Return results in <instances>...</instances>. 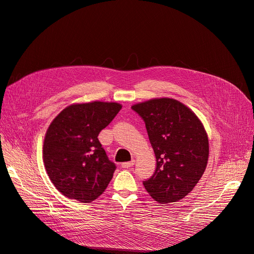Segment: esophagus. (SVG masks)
Here are the masks:
<instances>
[{"mask_svg": "<svg viewBox=\"0 0 254 254\" xmlns=\"http://www.w3.org/2000/svg\"><path fill=\"white\" fill-rule=\"evenodd\" d=\"M134 163H135V160H131V161H127V162H123V163L121 164V167H122V168H126V169H127V168H131V167H133V166H134Z\"/></svg>", "mask_w": 254, "mask_h": 254, "instance_id": "1", "label": "esophagus"}]
</instances>
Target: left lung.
Instances as JSON below:
<instances>
[{
    "label": "left lung",
    "instance_id": "obj_1",
    "mask_svg": "<svg viewBox=\"0 0 254 254\" xmlns=\"http://www.w3.org/2000/svg\"><path fill=\"white\" fill-rule=\"evenodd\" d=\"M144 120L157 159L154 175L143 182L159 203L190 193L207 168L209 139L201 121L173 98H155L132 106Z\"/></svg>",
    "mask_w": 254,
    "mask_h": 254
}]
</instances>
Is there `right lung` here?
I'll use <instances>...</instances> for the list:
<instances>
[{"label":"right lung","mask_w":254,"mask_h":254,"mask_svg":"<svg viewBox=\"0 0 254 254\" xmlns=\"http://www.w3.org/2000/svg\"><path fill=\"white\" fill-rule=\"evenodd\" d=\"M121 108L118 103L74 104L52 121L44 138L43 161L50 180L64 196L92 202L107 188L116 164L97 137Z\"/></svg>","instance_id":"obj_1"}]
</instances>
